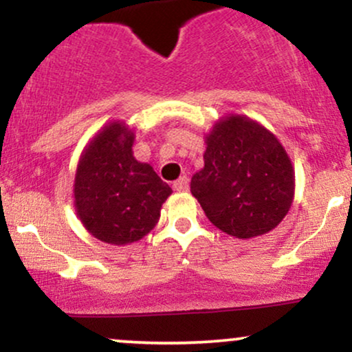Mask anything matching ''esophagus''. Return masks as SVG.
Masks as SVG:
<instances>
[{"label":"esophagus","mask_w":352,"mask_h":352,"mask_svg":"<svg viewBox=\"0 0 352 352\" xmlns=\"http://www.w3.org/2000/svg\"><path fill=\"white\" fill-rule=\"evenodd\" d=\"M173 190H177V192H187L188 190V179L187 177H180L179 180L173 182Z\"/></svg>","instance_id":"34e87169"}]
</instances>
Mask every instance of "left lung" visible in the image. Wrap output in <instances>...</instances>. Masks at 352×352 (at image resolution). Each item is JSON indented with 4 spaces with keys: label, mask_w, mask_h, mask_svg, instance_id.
Listing matches in <instances>:
<instances>
[{
    "label": "left lung",
    "mask_w": 352,
    "mask_h": 352,
    "mask_svg": "<svg viewBox=\"0 0 352 352\" xmlns=\"http://www.w3.org/2000/svg\"><path fill=\"white\" fill-rule=\"evenodd\" d=\"M205 144V165L192 177L190 192L208 220L241 240L278 227L292 208L294 170L276 135L232 114L213 125Z\"/></svg>",
    "instance_id": "left-lung-1"
}]
</instances>
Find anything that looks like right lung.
I'll return each mask as SVG.
<instances>
[{"label":"right lung","mask_w":352,"mask_h":352,"mask_svg":"<svg viewBox=\"0 0 352 352\" xmlns=\"http://www.w3.org/2000/svg\"><path fill=\"white\" fill-rule=\"evenodd\" d=\"M134 132L109 122L87 144L74 179V207L84 228L104 243L129 245L155 227L172 188L132 153Z\"/></svg>","instance_id":"right-lung-1"}]
</instances>
